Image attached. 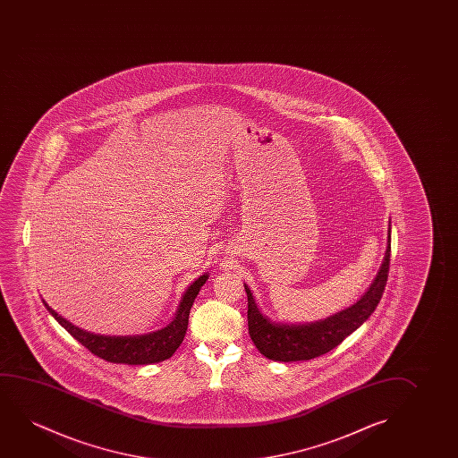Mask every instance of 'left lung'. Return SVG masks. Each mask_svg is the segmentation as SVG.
Returning <instances> with one entry per match:
<instances>
[{"mask_svg":"<svg viewBox=\"0 0 458 458\" xmlns=\"http://www.w3.org/2000/svg\"><path fill=\"white\" fill-rule=\"evenodd\" d=\"M389 261H391V226H389L388 249L385 253L380 272L370 284L369 291L360 301L339 311L328 319L319 320L305 326H286L274 324L258 310L250 289L245 284L247 301H249V333L253 344L264 357L274 361H303L320 357L341 344L351 333L355 332L364 320L374 313L383 291L388 282Z\"/></svg>","mask_w":458,"mask_h":458,"instance_id":"left-lung-1","label":"left lung"}]
</instances>
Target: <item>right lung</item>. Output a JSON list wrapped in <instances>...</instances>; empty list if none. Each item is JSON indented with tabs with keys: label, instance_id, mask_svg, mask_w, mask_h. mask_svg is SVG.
<instances>
[{
	"label": "right lung",
	"instance_id": "1",
	"mask_svg": "<svg viewBox=\"0 0 458 458\" xmlns=\"http://www.w3.org/2000/svg\"><path fill=\"white\" fill-rule=\"evenodd\" d=\"M207 280L208 276H201L199 280H195V283L189 286L186 294L182 295V303H180L175 319L172 320V324L164 327L163 330H157L150 335H142V336L140 335L139 336H103V335L86 332V330H81L73 324H70L69 320L64 319L63 316H59L45 301L44 303L51 316L76 341H80L89 352H92L97 357L103 358L111 363H159V361L172 357L182 344L186 330H188L191 307Z\"/></svg>",
	"mask_w": 458,
	"mask_h": 458
}]
</instances>
